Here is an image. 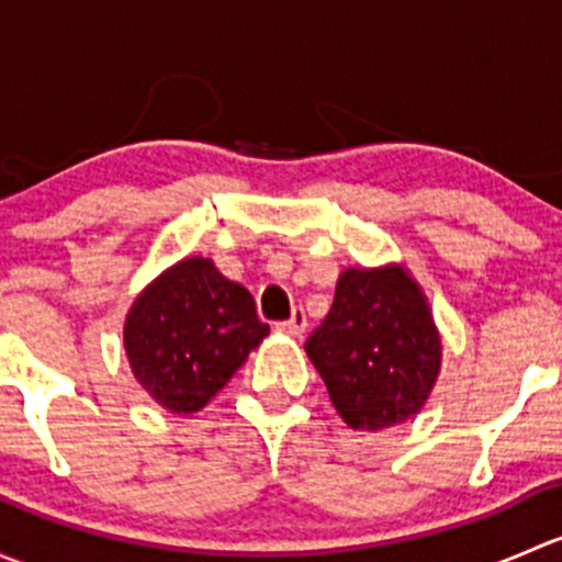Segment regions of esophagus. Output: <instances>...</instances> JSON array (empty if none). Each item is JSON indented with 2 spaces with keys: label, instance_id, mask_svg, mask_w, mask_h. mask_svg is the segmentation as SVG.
<instances>
[{
  "label": "esophagus",
  "instance_id": "1",
  "mask_svg": "<svg viewBox=\"0 0 562 562\" xmlns=\"http://www.w3.org/2000/svg\"><path fill=\"white\" fill-rule=\"evenodd\" d=\"M277 328H280L282 334H291V337H299V334H304V328H307V317H304L302 310H293V315L288 317V321L277 323Z\"/></svg>",
  "mask_w": 562,
  "mask_h": 562
}]
</instances>
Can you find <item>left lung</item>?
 Here are the masks:
<instances>
[{"instance_id": "obj_1", "label": "left lung", "mask_w": 562, "mask_h": 562, "mask_svg": "<svg viewBox=\"0 0 562 562\" xmlns=\"http://www.w3.org/2000/svg\"><path fill=\"white\" fill-rule=\"evenodd\" d=\"M304 350L353 429H386L422 411L440 370L427 299L396 266L342 271Z\"/></svg>"}]
</instances>
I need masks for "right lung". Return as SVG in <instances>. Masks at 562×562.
<instances>
[{
  "instance_id": "obj_1",
  "label": "right lung",
  "mask_w": 562,
  "mask_h": 562,
  "mask_svg": "<svg viewBox=\"0 0 562 562\" xmlns=\"http://www.w3.org/2000/svg\"><path fill=\"white\" fill-rule=\"evenodd\" d=\"M269 326L239 282L187 258L157 277L124 323L138 383L173 413H195L234 378Z\"/></svg>"
}]
</instances>
